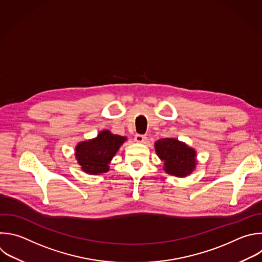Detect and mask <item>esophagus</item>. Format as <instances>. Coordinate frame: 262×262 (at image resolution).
<instances>
[{
    "mask_svg": "<svg viewBox=\"0 0 262 262\" xmlns=\"http://www.w3.org/2000/svg\"><path fill=\"white\" fill-rule=\"evenodd\" d=\"M135 141L138 143H145L147 141V137L145 135H136Z\"/></svg>",
    "mask_w": 262,
    "mask_h": 262,
    "instance_id": "esophagus-1",
    "label": "esophagus"
}]
</instances>
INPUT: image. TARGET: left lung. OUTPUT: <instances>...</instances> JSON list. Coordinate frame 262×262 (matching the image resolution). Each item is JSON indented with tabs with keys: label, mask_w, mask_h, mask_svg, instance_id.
Masks as SVG:
<instances>
[{
	"label": "left lung",
	"mask_w": 262,
	"mask_h": 262,
	"mask_svg": "<svg viewBox=\"0 0 262 262\" xmlns=\"http://www.w3.org/2000/svg\"><path fill=\"white\" fill-rule=\"evenodd\" d=\"M158 157L164 163V169L169 175L186 177L195 167V151L176 139L164 138L155 143Z\"/></svg>",
	"instance_id": "left-lung-1"
}]
</instances>
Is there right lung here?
<instances>
[{
  "label": "right lung",
  "mask_w": 262,
  "mask_h": 262,
  "mask_svg": "<svg viewBox=\"0 0 262 262\" xmlns=\"http://www.w3.org/2000/svg\"><path fill=\"white\" fill-rule=\"evenodd\" d=\"M125 140V137L103 130L96 139L77 145L75 155L78 163L85 172L91 175L106 172L109 170L110 160Z\"/></svg>",
  "instance_id": "obj_1"
}]
</instances>
